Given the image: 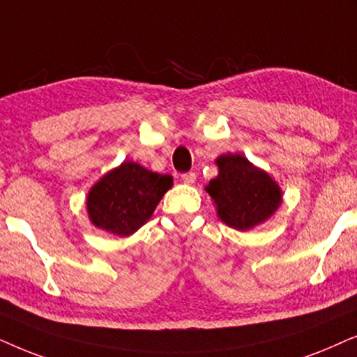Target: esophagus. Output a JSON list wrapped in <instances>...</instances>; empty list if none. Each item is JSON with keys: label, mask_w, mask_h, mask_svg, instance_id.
<instances>
[{"label": "esophagus", "mask_w": 357, "mask_h": 357, "mask_svg": "<svg viewBox=\"0 0 357 357\" xmlns=\"http://www.w3.org/2000/svg\"><path fill=\"white\" fill-rule=\"evenodd\" d=\"M196 173H192V171H189V173H183L181 174V179L186 184H192V183H196Z\"/></svg>", "instance_id": "1"}]
</instances>
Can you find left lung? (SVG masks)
Wrapping results in <instances>:
<instances>
[{
	"mask_svg": "<svg viewBox=\"0 0 357 357\" xmlns=\"http://www.w3.org/2000/svg\"><path fill=\"white\" fill-rule=\"evenodd\" d=\"M217 165L218 176L208 183L206 191L228 227L250 230L273 215L282 194L268 173L255 168L241 155H223Z\"/></svg>",
	"mask_w": 357,
	"mask_h": 357,
	"instance_id": "obj_1",
	"label": "left lung"
}]
</instances>
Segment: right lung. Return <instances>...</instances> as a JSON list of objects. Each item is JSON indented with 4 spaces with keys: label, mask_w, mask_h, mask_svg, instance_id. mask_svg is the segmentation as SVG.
<instances>
[{
    "label": "right lung",
    "mask_w": 357,
    "mask_h": 357,
    "mask_svg": "<svg viewBox=\"0 0 357 357\" xmlns=\"http://www.w3.org/2000/svg\"><path fill=\"white\" fill-rule=\"evenodd\" d=\"M171 184L173 179L168 174L123 161L89 191V218L109 234L129 236L149 220Z\"/></svg>",
    "instance_id": "right-lung-1"
}]
</instances>
